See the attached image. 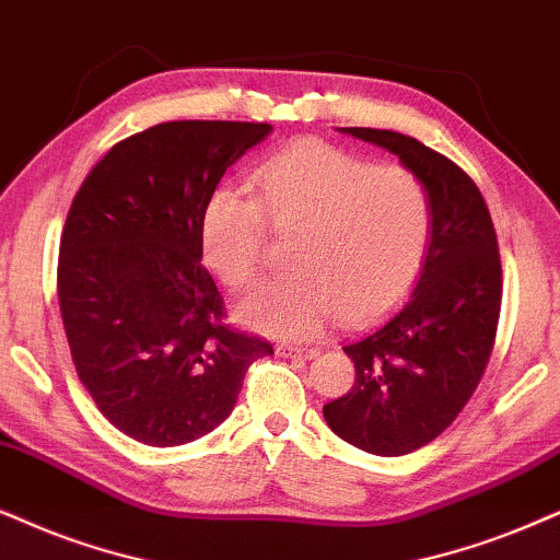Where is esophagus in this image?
<instances>
[{"label":"esophagus","mask_w":560,"mask_h":560,"mask_svg":"<svg viewBox=\"0 0 560 560\" xmlns=\"http://www.w3.org/2000/svg\"><path fill=\"white\" fill-rule=\"evenodd\" d=\"M276 351L287 359H315L320 353V349H294V346H279Z\"/></svg>","instance_id":"34e87169"}]
</instances>
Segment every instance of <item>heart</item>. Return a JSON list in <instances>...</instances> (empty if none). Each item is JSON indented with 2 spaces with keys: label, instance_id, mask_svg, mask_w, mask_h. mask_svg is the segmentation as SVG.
Wrapping results in <instances>:
<instances>
[{
  "label": "heart",
  "instance_id": "1",
  "mask_svg": "<svg viewBox=\"0 0 560 560\" xmlns=\"http://www.w3.org/2000/svg\"><path fill=\"white\" fill-rule=\"evenodd\" d=\"M258 201L219 190L201 219L203 260L224 284L258 273L273 235L296 237V276L264 281L235 313L266 336L307 341L343 313L366 323L398 304L427 264L434 211L429 188L406 167H374L357 154L302 141L256 175Z\"/></svg>",
  "mask_w": 560,
  "mask_h": 560
}]
</instances>
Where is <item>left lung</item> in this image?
<instances>
[{
  "label": "left lung",
  "instance_id": "1",
  "mask_svg": "<svg viewBox=\"0 0 560 560\" xmlns=\"http://www.w3.org/2000/svg\"><path fill=\"white\" fill-rule=\"evenodd\" d=\"M382 147L429 188L434 230L413 294L377 328L343 346L357 380L323 406L343 442L400 457L436 439L478 387L501 310L497 230L476 183L419 139L387 129H338Z\"/></svg>",
  "mask_w": 560,
  "mask_h": 560
}]
</instances>
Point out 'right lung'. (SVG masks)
Here are the masks:
<instances>
[{
  "mask_svg": "<svg viewBox=\"0 0 560 560\" xmlns=\"http://www.w3.org/2000/svg\"><path fill=\"white\" fill-rule=\"evenodd\" d=\"M268 124L170 121L118 141L77 190L59 247V304L92 400L126 436L178 447L235 408L271 343L222 323L201 219Z\"/></svg>",
  "mask_w": 560,
  "mask_h": 560,
  "instance_id": "right-lung-1",
  "label": "right lung"
}]
</instances>
